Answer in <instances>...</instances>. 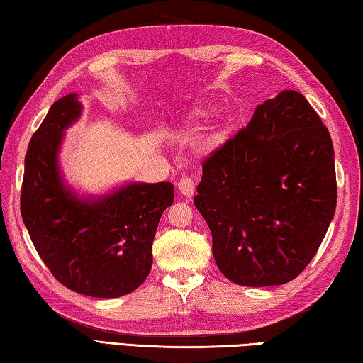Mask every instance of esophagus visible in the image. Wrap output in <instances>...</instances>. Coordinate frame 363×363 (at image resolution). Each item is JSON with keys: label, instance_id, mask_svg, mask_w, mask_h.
I'll use <instances>...</instances> for the list:
<instances>
[{"label": "esophagus", "instance_id": "1", "mask_svg": "<svg viewBox=\"0 0 363 363\" xmlns=\"http://www.w3.org/2000/svg\"><path fill=\"white\" fill-rule=\"evenodd\" d=\"M194 185H196L194 180H193V178H189V177H182L180 180H178V183H177L178 191H180L183 198L188 199V201L193 198Z\"/></svg>", "mask_w": 363, "mask_h": 363}]
</instances>
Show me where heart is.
<instances>
[{
	"label": "heart",
	"mask_w": 363,
	"mask_h": 363,
	"mask_svg": "<svg viewBox=\"0 0 363 363\" xmlns=\"http://www.w3.org/2000/svg\"><path fill=\"white\" fill-rule=\"evenodd\" d=\"M207 114H208V113H207L206 110H198V111L193 113V118H206Z\"/></svg>",
	"instance_id": "b5f03b06"
}]
</instances>
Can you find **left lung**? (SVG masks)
Segmentation results:
<instances>
[{
    "mask_svg": "<svg viewBox=\"0 0 363 363\" xmlns=\"http://www.w3.org/2000/svg\"><path fill=\"white\" fill-rule=\"evenodd\" d=\"M194 206L221 274L274 287L300 274L336 211L335 151L309 101L282 91L204 162Z\"/></svg>",
    "mask_w": 363,
    "mask_h": 363,
    "instance_id": "8db88e82",
    "label": "left lung"
}]
</instances>
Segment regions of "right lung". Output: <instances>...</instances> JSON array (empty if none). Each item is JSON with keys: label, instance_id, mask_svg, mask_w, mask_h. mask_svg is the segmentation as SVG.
<instances>
[{"label": "right lung", "instance_id": "1", "mask_svg": "<svg viewBox=\"0 0 363 363\" xmlns=\"http://www.w3.org/2000/svg\"><path fill=\"white\" fill-rule=\"evenodd\" d=\"M82 113L79 94L54 101L28 143L21 196L23 225L38 255L60 284L76 294L118 298L148 277L152 239L174 204L169 182H125L86 194L63 177L65 132Z\"/></svg>", "mask_w": 363, "mask_h": 363}]
</instances>
